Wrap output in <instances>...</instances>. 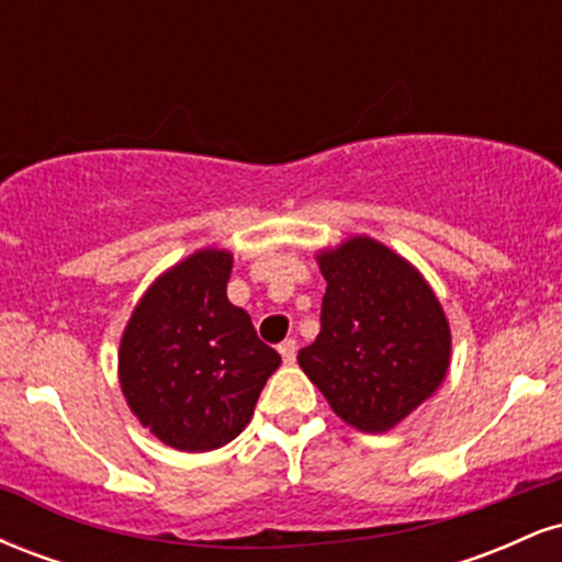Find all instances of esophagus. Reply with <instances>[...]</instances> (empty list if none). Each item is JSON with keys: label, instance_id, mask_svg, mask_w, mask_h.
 I'll return each instance as SVG.
<instances>
[{"label": "esophagus", "instance_id": "obj_1", "mask_svg": "<svg viewBox=\"0 0 562 562\" xmlns=\"http://www.w3.org/2000/svg\"><path fill=\"white\" fill-rule=\"evenodd\" d=\"M295 351H299V346H295L293 338L282 340V344H280V357H282V362H285V364L295 362Z\"/></svg>", "mask_w": 562, "mask_h": 562}]
</instances>
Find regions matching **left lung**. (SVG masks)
I'll list each match as a JSON object with an SVG mask.
<instances>
[{
	"instance_id": "8db88e82",
	"label": "left lung",
	"mask_w": 562,
	"mask_h": 562,
	"mask_svg": "<svg viewBox=\"0 0 562 562\" xmlns=\"http://www.w3.org/2000/svg\"><path fill=\"white\" fill-rule=\"evenodd\" d=\"M322 330L299 364L340 420L385 434L438 391L451 330L420 269L370 235L317 250Z\"/></svg>"
}]
</instances>
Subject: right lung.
Instances as JSON below:
<instances>
[{
	"mask_svg": "<svg viewBox=\"0 0 562 562\" xmlns=\"http://www.w3.org/2000/svg\"><path fill=\"white\" fill-rule=\"evenodd\" d=\"M235 256L200 248L153 280L119 346L128 409L177 451H214L245 430L280 353L227 299Z\"/></svg>",
	"mask_w": 562,
	"mask_h": 562,
	"instance_id": "right-lung-1",
	"label": "right lung"
}]
</instances>
